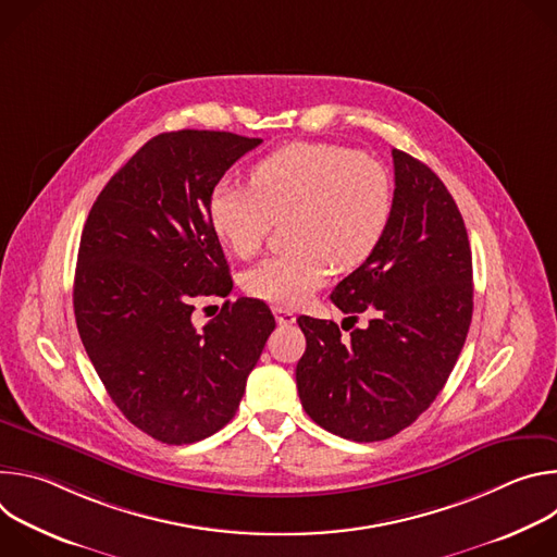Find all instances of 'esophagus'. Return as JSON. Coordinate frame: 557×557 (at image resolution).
I'll use <instances>...</instances> for the list:
<instances>
[{
    "instance_id": "1",
    "label": "esophagus",
    "mask_w": 557,
    "mask_h": 557,
    "mask_svg": "<svg viewBox=\"0 0 557 557\" xmlns=\"http://www.w3.org/2000/svg\"><path fill=\"white\" fill-rule=\"evenodd\" d=\"M273 314H275V320H277L280 326H290V324H295V312L288 310V308L275 306V308H273Z\"/></svg>"
}]
</instances>
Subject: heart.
Instances as JSON below:
<instances>
[{
    "mask_svg": "<svg viewBox=\"0 0 557 557\" xmlns=\"http://www.w3.org/2000/svg\"><path fill=\"white\" fill-rule=\"evenodd\" d=\"M207 215L218 243L253 258L273 222L288 220L290 251L247 271L245 288L277 306H299L333 264L352 271L379 249L392 218V181L374 158L329 143H290L258 161L249 187H213Z\"/></svg>",
    "mask_w": 557,
    "mask_h": 557,
    "instance_id": "obj_1",
    "label": "heart"
}]
</instances>
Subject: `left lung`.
I'll return each mask as SVG.
<instances>
[{
  "mask_svg": "<svg viewBox=\"0 0 557 557\" xmlns=\"http://www.w3.org/2000/svg\"><path fill=\"white\" fill-rule=\"evenodd\" d=\"M394 198L374 256L344 277L331 299L368 329L348 339L335 322L301 314L306 337L295 379L306 414L357 443L412 425L443 389L473 310L471 249L443 181L414 156L392 149Z\"/></svg>",
  "mask_w": 557,
  "mask_h": 557,
  "instance_id": "8db88e82",
  "label": "left lung"
}]
</instances>
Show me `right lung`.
Segmentation results:
<instances>
[{
  "mask_svg": "<svg viewBox=\"0 0 557 557\" xmlns=\"http://www.w3.org/2000/svg\"><path fill=\"white\" fill-rule=\"evenodd\" d=\"M262 138L181 129L147 140L110 178L86 220L74 317L123 417L168 445L222 430L275 329L251 297L224 301L205 329L200 297L233 288L207 205L224 172Z\"/></svg>",
  "mask_w": 557,
  "mask_h": 557,
  "instance_id": "obj_1",
  "label": "right lung"
}]
</instances>
